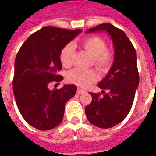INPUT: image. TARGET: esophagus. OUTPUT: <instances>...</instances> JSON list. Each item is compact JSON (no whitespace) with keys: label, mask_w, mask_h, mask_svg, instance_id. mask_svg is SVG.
I'll return each instance as SVG.
<instances>
[{"label":"esophagus","mask_w":156,"mask_h":156,"mask_svg":"<svg viewBox=\"0 0 156 156\" xmlns=\"http://www.w3.org/2000/svg\"><path fill=\"white\" fill-rule=\"evenodd\" d=\"M84 92H85L84 90H83V89L80 88H78V90H77V93H78V94H83Z\"/></svg>","instance_id":"1"}]
</instances>
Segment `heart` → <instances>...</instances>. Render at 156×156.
<instances>
[{"label":"heart","mask_w":156,"mask_h":156,"mask_svg":"<svg viewBox=\"0 0 156 156\" xmlns=\"http://www.w3.org/2000/svg\"><path fill=\"white\" fill-rule=\"evenodd\" d=\"M82 47L94 58V64L101 73H105L111 66L113 55L106 50L105 41L98 37H89L83 39L81 42ZM74 48L72 44L66 45L60 51V61L63 67L68 68L73 63ZM67 81L81 88H87L92 83L98 79V74L94 69L83 70L74 68L69 71L66 76Z\"/></svg>","instance_id":"b5f03b06"}]
</instances>
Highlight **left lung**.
<instances>
[{
	"instance_id": "8db88e82",
	"label": "left lung",
	"mask_w": 156,
	"mask_h": 156,
	"mask_svg": "<svg viewBox=\"0 0 156 156\" xmlns=\"http://www.w3.org/2000/svg\"><path fill=\"white\" fill-rule=\"evenodd\" d=\"M107 32L115 48V58L107 76L98 83L101 94L90 93L92 102L86 106L88 120L98 128L108 129L119 124L129 113L139 86L137 55L129 39L122 30L109 23L88 29L86 33Z\"/></svg>"
}]
</instances>
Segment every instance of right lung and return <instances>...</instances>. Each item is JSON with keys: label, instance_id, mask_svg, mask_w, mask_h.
I'll return each instance as SVG.
<instances>
[{"label": "right lung", "instance_id": "obj_1", "mask_svg": "<svg viewBox=\"0 0 156 156\" xmlns=\"http://www.w3.org/2000/svg\"><path fill=\"white\" fill-rule=\"evenodd\" d=\"M82 32L44 27L29 37L15 59L13 94L21 115L39 130H49L62 120L66 103L77 92L74 84L49 89L61 82L60 51ZM57 84V83H56Z\"/></svg>", "mask_w": 156, "mask_h": 156}]
</instances>
